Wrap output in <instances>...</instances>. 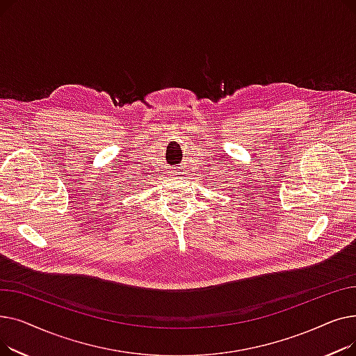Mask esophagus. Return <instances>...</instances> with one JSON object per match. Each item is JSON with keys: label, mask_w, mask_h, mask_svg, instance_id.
Here are the masks:
<instances>
[{"label": "esophagus", "mask_w": 356, "mask_h": 356, "mask_svg": "<svg viewBox=\"0 0 356 356\" xmlns=\"http://www.w3.org/2000/svg\"><path fill=\"white\" fill-rule=\"evenodd\" d=\"M172 173H173V177H175V179H179V180L186 179V177H184V170H183V167H176Z\"/></svg>", "instance_id": "1"}]
</instances>
